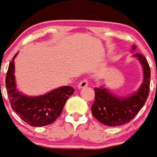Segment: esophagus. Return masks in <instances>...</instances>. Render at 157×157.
I'll return each instance as SVG.
<instances>
[{
    "instance_id": "esophagus-1",
    "label": "esophagus",
    "mask_w": 157,
    "mask_h": 157,
    "mask_svg": "<svg viewBox=\"0 0 157 157\" xmlns=\"http://www.w3.org/2000/svg\"><path fill=\"white\" fill-rule=\"evenodd\" d=\"M88 85H89V81H88L87 79H84L78 84V88L79 89H82V88L88 86Z\"/></svg>"
}]
</instances>
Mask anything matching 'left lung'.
Returning <instances> with one entry per match:
<instances>
[{
	"label": "left lung",
	"mask_w": 157,
	"mask_h": 157,
	"mask_svg": "<svg viewBox=\"0 0 157 157\" xmlns=\"http://www.w3.org/2000/svg\"><path fill=\"white\" fill-rule=\"evenodd\" d=\"M136 49L133 46L132 50ZM140 61L144 68V82L137 93L128 98H118L105 88H94L95 98L91 107L94 118L109 127L129 123L138 114L147 101L150 90L151 72L147 59L140 53L134 54Z\"/></svg>",
	"instance_id": "8db88e82"
}]
</instances>
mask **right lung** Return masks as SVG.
<instances>
[{"label": "right lung", "instance_id": "right-lung-1", "mask_svg": "<svg viewBox=\"0 0 157 157\" xmlns=\"http://www.w3.org/2000/svg\"><path fill=\"white\" fill-rule=\"evenodd\" d=\"M14 57L9 64L6 86L11 107L21 119L32 127H44L52 124L60 115L67 98L75 90L63 86L39 97H28L16 89L14 78Z\"/></svg>", "mask_w": 157, "mask_h": 157}]
</instances>
